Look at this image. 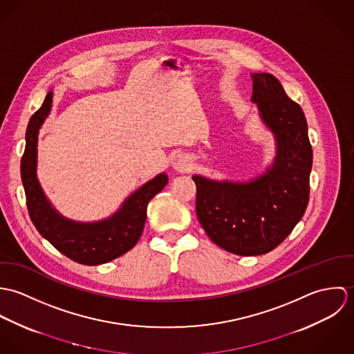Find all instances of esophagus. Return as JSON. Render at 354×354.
I'll return each mask as SVG.
<instances>
[{
    "instance_id": "34e87169",
    "label": "esophagus",
    "mask_w": 354,
    "mask_h": 354,
    "mask_svg": "<svg viewBox=\"0 0 354 354\" xmlns=\"http://www.w3.org/2000/svg\"><path fill=\"white\" fill-rule=\"evenodd\" d=\"M171 167L177 171H187L191 167V162L184 153H177L171 159Z\"/></svg>"
}]
</instances>
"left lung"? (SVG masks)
I'll list each match as a JSON object with an SVG mask.
<instances>
[{
    "mask_svg": "<svg viewBox=\"0 0 354 354\" xmlns=\"http://www.w3.org/2000/svg\"><path fill=\"white\" fill-rule=\"evenodd\" d=\"M251 102L274 136L272 163L248 181L192 176L204 232L218 247L240 256L270 252L290 234L306 209L312 170L303 109L272 75L251 73Z\"/></svg>",
    "mask_w": 354,
    "mask_h": 354,
    "instance_id": "left-lung-1",
    "label": "left lung"
}]
</instances>
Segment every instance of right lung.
I'll return each mask as SVG.
<instances>
[{
	"mask_svg": "<svg viewBox=\"0 0 354 354\" xmlns=\"http://www.w3.org/2000/svg\"><path fill=\"white\" fill-rule=\"evenodd\" d=\"M51 104L53 91H49L41 109L30 118L26 132L20 170L30 218L41 236L73 261L86 266L107 263L136 245L146 223L149 202L166 187L167 174L155 176L101 221L80 222L64 216L53 207L37 176L38 135L50 114Z\"/></svg>",
	"mask_w": 354,
	"mask_h": 354,
	"instance_id": "1",
	"label": "right lung"
}]
</instances>
